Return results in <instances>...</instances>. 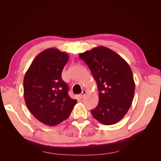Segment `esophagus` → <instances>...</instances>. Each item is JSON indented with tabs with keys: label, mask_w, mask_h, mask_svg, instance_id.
Instances as JSON below:
<instances>
[{
	"label": "esophagus",
	"mask_w": 161,
	"mask_h": 161,
	"mask_svg": "<svg viewBox=\"0 0 161 161\" xmlns=\"http://www.w3.org/2000/svg\"><path fill=\"white\" fill-rule=\"evenodd\" d=\"M86 91H85V90L82 91V92H81V94L79 95V97L80 99H82V97H83L85 95V94H86Z\"/></svg>",
	"instance_id": "1"
}]
</instances>
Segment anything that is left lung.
<instances>
[{
	"label": "left lung",
	"instance_id": "left-lung-1",
	"mask_svg": "<svg viewBox=\"0 0 161 161\" xmlns=\"http://www.w3.org/2000/svg\"><path fill=\"white\" fill-rule=\"evenodd\" d=\"M96 80L99 103L92 116L105 125L118 123L132 103L135 83L130 66L113 50L99 46L80 53Z\"/></svg>",
	"mask_w": 161,
	"mask_h": 161
}]
</instances>
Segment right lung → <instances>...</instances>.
Instances as JSON below:
<instances>
[{
  "mask_svg": "<svg viewBox=\"0 0 161 161\" xmlns=\"http://www.w3.org/2000/svg\"><path fill=\"white\" fill-rule=\"evenodd\" d=\"M69 56L56 48H48L35 58L23 80L24 98L35 118L47 125L66 120L77 101L68 94L69 86L62 72Z\"/></svg>",
  "mask_w": 161,
  "mask_h": 161,
  "instance_id": "1",
  "label": "right lung"
}]
</instances>
